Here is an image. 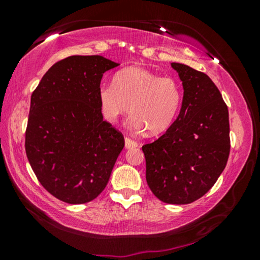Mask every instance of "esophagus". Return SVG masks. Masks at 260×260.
I'll return each mask as SVG.
<instances>
[{
    "mask_svg": "<svg viewBox=\"0 0 260 260\" xmlns=\"http://www.w3.org/2000/svg\"><path fill=\"white\" fill-rule=\"evenodd\" d=\"M136 147H138V143L136 141L131 140V138H129V137H125V148L126 149H133Z\"/></svg>",
    "mask_w": 260,
    "mask_h": 260,
    "instance_id": "obj_1",
    "label": "esophagus"
}]
</instances>
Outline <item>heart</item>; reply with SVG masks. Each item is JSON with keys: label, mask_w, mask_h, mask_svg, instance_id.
Segmentation results:
<instances>
[{"label": "heart", "mask_w": 260, "mask_h": 260, "mask_svg": "<svg viewBox=\"0 0 260 260\" xmlns=\"http://www.w3.org/2000/svg\"><path fill=\"white\" fill-rule=\"evenodd\" d=\"M102 115L110 123L130 112L131 126L150 135L166 133L173 125L182 103V88L174 77L142 67H127L113 77V84L98 88Z\"/></svg>", "instance_id": "b5f03b06"}]
</instances>
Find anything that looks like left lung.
I'll return each instance as SVG.
<instances>
[{
  "label": "left lung",
  "mask_w": 260,
  "mask_h": 260,
  "mask_svg": "<svg viewBox=\"0 0 260 260\" xmlns=\"http://www.w3.org/2000/svg\"><path fill=\"white\" fill-rule=\"evenodd\" d=\"M183 85L180 113L173 125L142 150L148 186L166 204L186 205L207 193L230 155L229 109L211 78L172 62Z\"/></svg>",
  "instance_id": "left-lung-1"
}]
</instances>
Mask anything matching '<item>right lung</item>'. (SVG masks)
<instances>
[{"mask_svg": "<svg viewBox=\"0 0 260 260\" xmlns=\"http://www.w3.org/2000/svg\"><path fill=\"white\" fill-rule=\"evenodd\" d=\"M118 65L101 55L69 56L31 93L27 158L42 187L67 204L97 198L124 148L122 133L103 119L98 102L103 74Z\"/></svg>", "mask_w": 260, "mask_h": 260, "instance_id": "1", "label": "right lung"}]
</instances>
